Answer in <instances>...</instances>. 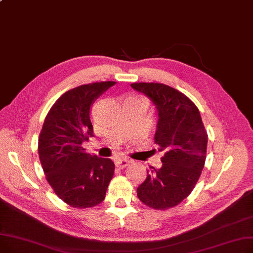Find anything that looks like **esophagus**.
Wrapping results in <instances>:
<instances>
[{
	"label": "esophagus",
	"instance_id": "obj_1",
	"mask_svg": "<svg viewBox=\"0 0 253 253\" xmlns=\"http://www.w3.org/2000/svg\"><path fill=\"white\" fill-rule=\"evenodd\" d=\"M130 162H131V160H129L127 158H118L116 160V167L118 169H125Z\"/></svg>",
	"mask_w": 253,
	"mask_h": 253
}]
</instances>
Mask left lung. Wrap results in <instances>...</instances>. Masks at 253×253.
Instances as JSON below:
<instances>
[{
    "label": "left lung",
    "instance_id": "1",
    "mask_svg": "<svg viewBox=\"0 0 253 253\" xmlns=\"http://www.w3.org/2000/svg\"><path fill=\"white\" fill-rule=\"evenodd\" d=\"M158 112L154 141L164 152L160 169L150 167L136 190L139 201L155 210L179 205L193 190L205 167L208 134L199 108L173 87L159 83H133Z\"/></svg>",
    "mask_w": 253,
    "mask_h": 253
}]
</instances>
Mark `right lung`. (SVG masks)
<instances>
[{
  "mask_svg": "<svg viewBox=\"0 0 253 253\" xmlns=\"http://www.w3.org/2000/svg\"><path fill=\"white\" fill-rule=\"evenodd\" d=\"M116 82L82 84L65 92L50 107L38 139V154L50 187L67 205L85 209L103 202L115 164L82 147L93 136L90 108Z\"/></svg>",
  "mask_w": 253,
  "mask_h": 253,
  "instance_id": "obj_1",
  "label": "right lung"
}]
</instances>
